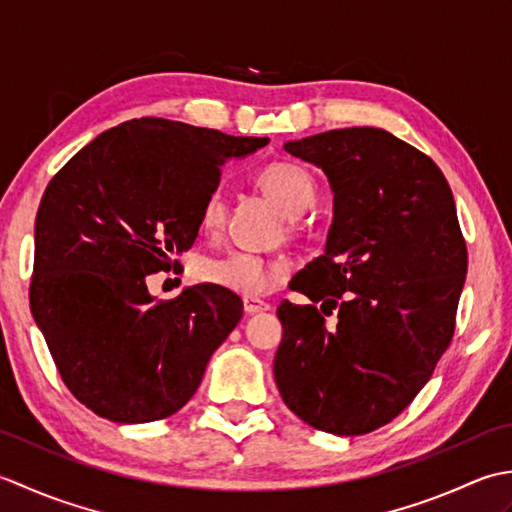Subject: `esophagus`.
I'll use <instances>...</instances> for the list:
<instances>
[{"mask_svg": "<svg viewBox=\"0 0 512 512\" xmlns=\"http://www.w3.org/2000/svg\"><path fill=\"white\" fill-rule=\"evenodd\" d=\"M270 306L262 299H253V297H244V312L246 314H257V312H266Z\"/></svg>", "mask_w": 512, "mask_h": 512, "instance_id": "esophagus-1", "label": "esophagus"}]
</instances>
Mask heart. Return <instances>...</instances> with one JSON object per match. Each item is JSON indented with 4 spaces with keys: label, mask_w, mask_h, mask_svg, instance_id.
Here are the masks:
<instances>
[{
    "label": "heart",
    "mask_w": 512,
    "mask_h": 512,
    "mask_svg": "<svg viewBox=\"0 0 512 512\" xmlns=\"http://www.w3.org/2000/svg\"><path fill=\"white\" fill-rule=\"evenodd\" d=\"M257 182L292 217L306 213L314 202V195H317L312 176L295 162H273V165L259 171ZM224 217V198L220 193H211L202 204L200 228L204 233L213 235L224 226ZM281 270H284L281 264L235 250V253L224 257L204 259L198 266V277L206 284L237 292V295L259 297L266 295L273 281L281 275Z\"/></svg>",
    "instance_id": "obj_1"
}]
</instances>
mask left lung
<instances>
[{"mask_svg": "<svg viewBox=\"0 0 512 512\" xmlns=\"http://www.w3.org/2000/svg\"><path fill=\"white\" fill-rule=\"evenodd\" d=\"M284 149L325 173L334 206L323 255L292 279L312 303L277 308L275 383L310 427L363 436L416 398L451 343L469 262L453 193L436 162L385 129ZM332 309L340 323L328 331Z\"/></svg>", "mask_w": 512, "mask_h": 512, "instance_id": "left-lung-1", "label": "left lung"}]
</instances>
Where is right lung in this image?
I'll use <instances>...</instances> for the list:
<instances>
[{"instance_id": "1", "label": "right lung", "mask_w": 512, "mask_h": 512, "mask_svg": "<svg viewBox=\"0 0 512 512\" xmlns=\"http://www.w3.org/2000/svg\"><path fill=\"white\" fill-rule=\"evenodd\" d=\"M268 138L134 118L83 147L48 184L35 222L30 310L63 383L101 418H167L200 387L242 299L213 284L158 301L147 275L200 231L226 160Z\"/></svg>"}]
</instances>
